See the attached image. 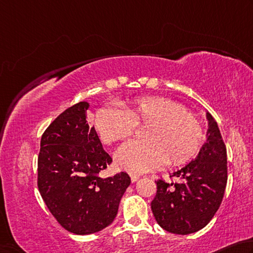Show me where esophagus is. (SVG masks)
Masks as SVG:
<instances>
[{
	"instance_id": "obj_1",
	"label": "esophagus",
	"mask_w": 253,
	"mask_h": 253,
	"mask_svg": "<svg viewBox=\"0 0 253 253\" xmlns=\"http://www.w3.org/2000/svg\"><path fill=\"white\" fill-rule=\"evenodd\" d=\"M130 178H131V181H132V182H136V181H138L139 180V178H140V176L138 175V174H130Z\"/></svg>"
}]
</instances>
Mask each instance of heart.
Here are the masks:
<instances>
[{"instance_id":"b5f03b06","label":"heart","mask_w":253,"mask_h":253,"mask_svg":"<svg viewBox=\"0 0 253 253\" xmlns=\"http://www.w3.org/2000/svg\"><path fill=\"white\" fill-rule=\"evenodd\" d=\"M147 126L144 141H130L115 152V163L131 173H143L166 161L175 166L197 152L202 139L201 124L178 102L162 96L138 97L118 108L97 111L94 126L100 139L111 144L126 139L135 126Z\"/></svg>"}]
</instances>
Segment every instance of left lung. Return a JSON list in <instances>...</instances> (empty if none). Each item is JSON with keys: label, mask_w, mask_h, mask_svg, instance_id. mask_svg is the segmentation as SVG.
I'll use <instances>...</instances> for the list:
<instances>
[{"label": "left lung", "mask_w": 253, "mask_h": 253, "mask_svg": "<svg viewBox=\"0 0 253 253\" xmlns=\"http://www.w3.org/2000/svg\"><path fill=\"white\" fill-rule=\"evenodd\" d=\"M207 120V141L197 158L172 174L180 182L157 181L151 209L159 225L171 233L189 234L205 228L222 202L228 180L227 149L209 112Z\"/></svg>", "instance_id": "8db88e82"}]
</instances>
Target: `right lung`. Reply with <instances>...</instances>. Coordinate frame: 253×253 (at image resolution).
Instances as JSON below:
<instances>
[{
	"mask_svg": "<svg viewBox=\"0 0 253 253\" xmlns=\"http://www.w3.org/2000/svg\"><path fill=\"white\" fill-rule=\"evenodd\" d=\"M88 106L86 101L79 102L48 126L38 159V187L47 209L65 230L81 236L113 222L131 183L126 172L99 175L112 159L94 126H88Z\"/></svg>",
	"mask_w": 253,
	"mask_h": 253,
	"instance_id": "add662e5",
	"label": "right lung"
}]
</instances>
